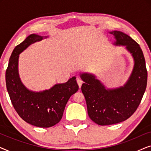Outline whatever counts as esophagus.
<instances>
[{
	"mask_svg": "<svg viewBox=\"0 0 151 151\" xmlns=\"http://www.w3.org/2000/svg\"><path fill=\"white\" fill-rule=\"evenodd\" d=\"M77 82H78V85H79L80 88V87H81L82 83H83V81H82V80L81 79H80V78H78V79L77 80Z\"/></svg>",
	"mask_w": 151,
	"mask_h": 151,
	"instance_id": "obj_1",
	"label": "esophagus"
}]
</instances>
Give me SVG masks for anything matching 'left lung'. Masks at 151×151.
Listing matches in <instances>:
<instances>
[{
    "label": "left lung",
    "mask_w": 151,
    "mask_h": 151,
    "mask_svg": "<svg viewBox=\"0 0 151 151\" xmlns=\"http://www.w3.org/2000/svg\"><path fill=\"white\" fill-rule=\"evenodd\" d=\"M111 34L116 39L115 45L126 46L133 55L135 65L127 84L116 89L106 90L91 74L80 76L84 82L81 89L85 97L88 116L101 126L115 124L129 118L139 106L147 85L145 58L139 44L119 31Z\"/></svg>",
    "instance_id": "8db88e82"
}]
</instances>
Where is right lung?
Wrapping results in <instances>:
<instances>
[{
  "mask_svg": "<svg viewBox=\"0 0 151 151\" xmlns=\"http://www.w3.org/2000/svg\"><path fill=\"white\" fill-rule=\"evenodd\" d=\"M43 38L31 34L14 48L6 70V86L14 108L19 116L30 124L49 128L61 120L65 106L72 95L78 91L76 78L63 84H58L42 92L29 91L22 84L18 76L19 54L27 47Z\"/></svg>",
  "mask_w": 151,
  "mask_h": 151,
  "instance_id": "right-lung-1",
  "label": "right lung"
}]
</instances>
